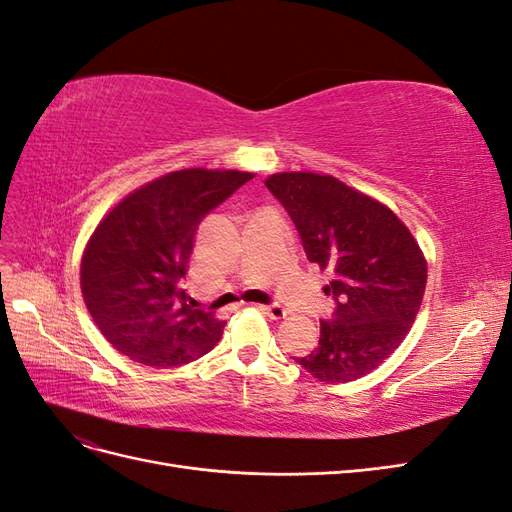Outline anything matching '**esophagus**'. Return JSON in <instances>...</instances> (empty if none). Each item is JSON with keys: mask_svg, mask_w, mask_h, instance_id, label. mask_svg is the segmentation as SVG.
Returning a JSON list of instances; mask_svg holds the SVG:
<instances>
[{"mask_svg": "<svg viewBox=\"0 0 512 512\" xmlns=\"http://www.w3.org/2000/svg\"><path fill=\"white\" fill-rule=\"evenodd\" d=\"M260 310H262V314H267L269 319H273V321H280L288 314L286 308H282L280 303H271V306H260Z\"/></svg>", "mask_w": 512, "mask_h": 512, "instance_id": "1", "label": "esophagus"}]
</instances>
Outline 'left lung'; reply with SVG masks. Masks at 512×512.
<instances>
[{"instance_id": "8db88e82", "label": "left lung", "mask_w": 512, "mask_h": 512, "mask_svg": "<svg viewBox=\"0 0 512 512\" xmlns=\"http://www.w3.org/2000/svg\"><path fill=\"white\" fill-rule=\"evenodd\" d=\"M265 185L293 219L308 258L331 275L338 301L321 323L319 347L295 357L323 383H349L381 366L416 321L426 288V258L398 215L316 172H278Z\"/></svg>"}]
</instances>
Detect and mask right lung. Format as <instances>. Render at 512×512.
<instances>
[{
  "mask_svg": "<svg viewBox=\"0 0 512 512\" xmlns=\"http://www.w3.org/2000/svg\"><path fill=\"white\" fill-rule=\"evenodd\" d=\"M254 172L187 168L157 176L109 209L81 254L96 327L137 364L174 368L209 353L226 321L187 303L183 278L202 217Z\"/></svg>",
  "mask_w": 512,
  "mask_h": 512,
  "instance_id": "obj_1",
  "label": "right lung"
}]
</instances>
